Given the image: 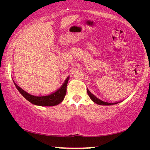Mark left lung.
Here are the masks:
<instances>
[{"label": "left lung", "mask_w": 150, "mask_h": 150, "mask_svg": "<svg viewBox=\"0 0 150 150\" xmlns=\"http://www.w3.org/2000/svg\"><path fill=\"white\" fill-rule=\"evenodd\" d=\"M87 94H88L89 97H90V99H92V100L94 101V103H96V104H99V105H104V106H110V105H113V104H118V103H120V101H117V102H115V103H109V102H107V101H104L102 100H101V99H99V98H97L96 96H94V94H92V93H91V92H89V90L88 89H87Z\"/></svg>", "instance_id": "left-lung-1"}]
</instances>
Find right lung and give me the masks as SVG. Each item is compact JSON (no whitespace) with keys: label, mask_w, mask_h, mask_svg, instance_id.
Instances as JSON below:
<instances>
[{"label":"right lung","mask_w":150,"mask_h":150,"mask_svg":"<svg viewBox=\"0 0 150 150\" xmlns=\"http://www.w3.org/2000/svg\"><path fill=\"white\" fill-rule=\"evenodd\" d=\"M69 78V76L67 77L66 80H65V82H63V84L61 85V87L59 89H58L57 90L55 91L53 93H51L50 94L45 96H35L29 94V93H27L26 91L24 90L23 89H22L21 87H19L14 82V80H13V82H14L15 87L18 89L20 94L27 101H30V103H32V104L34 105H37V106H53L59 104L64 99L65 94H66L67 84H68Z\"/></svg>","instance_id":"add662e5"}]
</instances>
